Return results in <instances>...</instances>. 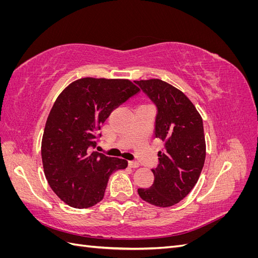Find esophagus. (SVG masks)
Listing matches in <instances>:
<instances>
[{
  "label": "esophagus",
  "instance_id": "obj_1",
  "mask_svg": "<svg viewBox=\"0 0 258 258\" xmlns=\"http://www.w3.org/2000/svg\"><path fill=\"white\" fill-rule=\"evenodd\" d=\"M128 166L130 168H138L140 166V163L138 161H136V160H129L128 161Z\"/></svg>",
  "mask_w": 258,
  "mask_h": 258
}]
</instances>
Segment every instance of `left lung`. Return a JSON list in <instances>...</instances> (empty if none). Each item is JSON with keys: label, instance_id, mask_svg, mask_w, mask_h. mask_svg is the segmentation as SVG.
Returning <instances> with one entry per match:
<instances>
[{"label": "left lung", "instance_id": "obj_1", "mask_svg": "<svg viewBox=\"0 0 258 258\" xmlns=\"http://www.w3.org/2000/svg\"><path fill=\"white\" fill-rule=\"evenodd\" d=\"M135 83L157 107L155 138L165 143L158 166L152 169L153 185L138 194L148 204L168 208L184 199L200 176L206 159L204 123L190 100L172 85L157 79Z\"/></svg>", "mask_w": 258, "mask_h": 258}]
</instances>
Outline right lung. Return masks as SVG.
Segmentation results:
<instances>
[{"mask_svg":"<svg viewBox=\"0 0 258 258\" xmlns=\"http://www.w3.org/2000/svg\"><path fill=\"white\" fill-rule=\"evenodd\" d=\"M140 91L128 80L85 79L70 84L53 103L42 140L44 173L67 205L86 209L103 199L108 178L128 161L91 152L110 114Z\"/></svg>","mask_w":258,"mask_h":258,"instance_id":"add662e5","label":"right lung"}]
</instances>
